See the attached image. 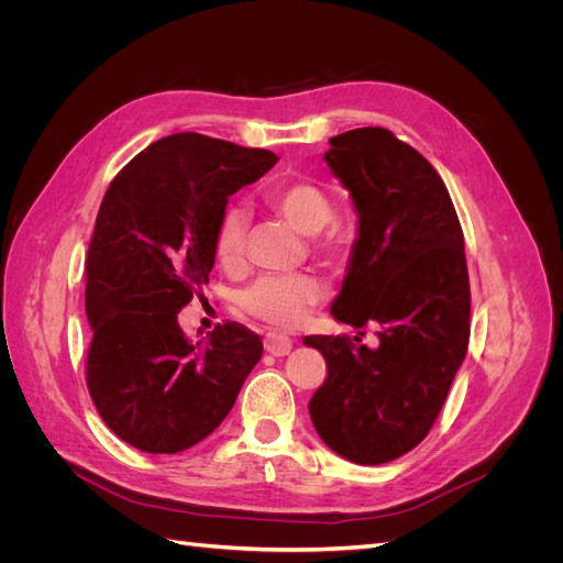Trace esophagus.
Returning <instances> with one entry per match:
<instances>
[{
    "label": "esophagus",
    "instance_id": "obj_1",
    "mask_svg": "<svg viewBox=\"0 0 563 563\" xmlns=\"http://www.w3.org/2000/svg\"><path fill=\"white\" fill-rule=\"evenodd\" d=\"M263 345H265V350H267L269 354H275V356H284V354L291 352V347H294V340L288 338V335H284V333H275V331H269V333L265 335V340H263Z\"/></svg>",
    "mask_w": 563,
    "mask_h": 563
}]
</instances>
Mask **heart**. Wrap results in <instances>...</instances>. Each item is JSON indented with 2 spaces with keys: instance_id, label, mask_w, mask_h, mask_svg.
Segmentation results:
<instances>
[{
  "instance_id": "obj_1",
  "label": "heart",
  "mask_w": 563,
  "mask_h": 563,
  "mask_svg": "<svg viewBox=\"0 0 563 563\" xmlns=\"http://www.w3.org/2000/svg\"><path fill=\"white\" fill-rule=\"evenodd\" d=\"M265 199L275 207L288 223L302 234H317L333 218V203L323 187L305 178H288L267 187ZM249 209L240 201H232L220 213L216 228V253L225 265L234 263L244 251L249 230ZM327 294V286L314 275H265L244 288L240 300L244 308L277 327H294L305 310Z\"/></svg>"
}]
</instances>
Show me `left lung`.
<instances>
[{
    "instance_id": "obj_1",
    "label": "left lung",
    "mask_w": 563,
    "mask_h": 563,
    "mask_svg": "<svg viewBox=\"0 0 563 563\" xmlns=\"http://www.w3.org/2000/svg\"><path fill=\"white\" fill-rule=\"evenodd\" d=\"M329 143L323 162L356 211V240L331 314L354 329L376 323L380 343L305 338L329 368L310 418L338 455L383 465L428 437L467 354L465 240L444 180L395 133L366 126Z\"/></svg>"
}]
</instances>
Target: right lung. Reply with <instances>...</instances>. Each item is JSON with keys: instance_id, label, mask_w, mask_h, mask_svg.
Wrapping results in <instances>:
<instances>
[{"instance_id": "1", "label": "right lung", "mask_w": 563, "mask_h": 563, "mask_svg": "<svg viewBox=\"0 0 563 563\" xmlns=\"http://www.w3.org/2000/svg\"><path fill=\"white\" fill-rule=\"evenodd\" d=\"M277 159L269 150L174 133L147 145L108 187L87 255V385L100 418L133 449L178 453L199 444L261 362V338L242 323L228 321L192 343L178 312L209 284L230 195Z\"/></svg>"}]
</instances>
